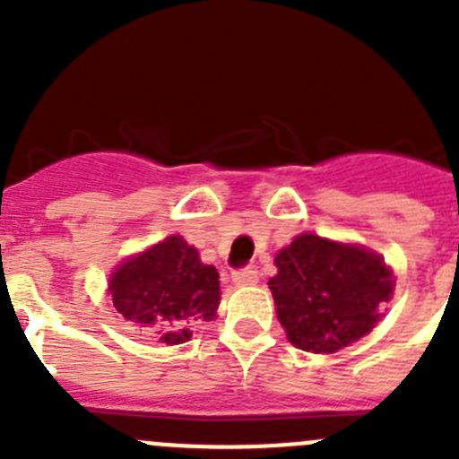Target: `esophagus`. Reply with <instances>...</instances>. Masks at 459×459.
<instances>
[{"label": "esophagus", "instance_id": "esophagus-1", "mask_svg": "<svg viewBox=\"0 0 459 459\" xmlns=\"http://www.w3.org/2000/svg\"><path fill=\"white\" fill-rule=\"evenodd\" d=\"M257 280H259V275H257V271H255V269H238V271H234V273H232V282H234V285H238V287L257 285Z\"/></svg>", "mask_w": 459, "mask_h": 459}]
</instances>
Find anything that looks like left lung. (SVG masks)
<instances>
[{
    "label": "left lung",
    "instance_id": "obj_1",
    "mask_svg": "<svg viewBox=\"0 0 459 459\" xmlns=\"http://www.w3.org/2000/svg\"><path fill=\"white\" fill-rule=\"evenodd\" d=\"M275 266L269 290L278 322L294 347L312 354H333L370 333L395 287L377 253L307 232L275 255Z\"/></svg>",
    "mask_w": 459,
    "mask_h": 459
}]
</instances>
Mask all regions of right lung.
<instances>
[{
	"label": "right lung",
	"instance_id": "obj_1",
	"mask_svg": "<svg viewBox=\"0 0 459 459\" xmlns=\"http://www.w3.org/2000/svg\"><path fill=\"white\" fill-rule=\"evenodd\" d=\"M221 275L179 234L121 262L108 282L117 312L158 342L181 344L200 322L216 319Z\"/></svg>",
	"mask_w": 459,
	"mask_h": 459
}]
</instances>
